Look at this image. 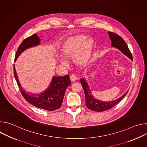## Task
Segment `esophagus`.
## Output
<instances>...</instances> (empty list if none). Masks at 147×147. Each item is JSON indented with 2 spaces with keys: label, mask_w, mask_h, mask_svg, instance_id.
Returning <instances> with one entry per match:
<instances>
[{
  "label": "esophagus",
  "mask_w": 147,
  "mask_h": 147,
  "mask_svg": "<svg viewBox=\"0 0 147 147\" xmlns=\"http://www.w3.org/2000/svg\"><path fill=\"white\" fill-rule=\"evenodd\" d=\"M70 80L71 82H75L77 80V77L74 74H71L70 77Z\"/></svg>",
  "instance_id": "obj_1"
}]
</instances>
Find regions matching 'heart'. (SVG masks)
<instances>
[{
  "label": "heart",
  "instance_id": "b5f03b06",
  "mask_svg": "<svg viewBox=\"0 0 147 147\" xmlns=\"http://www.w3.org/2000/svg\"><path fill=\"white\" fill-rule=\"evenodd\" d=\"M94 42L91 38H87L84 35H77L68 38L61 47V53L67 58H73L78 65H86L90 61ZM61 63L65 66L68 62L63 58L60 57Z\"/></svg>",
  "mask_w": 147,
  "mask_h": 147
}]
</instances>
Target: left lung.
Listing matches in <instances>:
<instances>
[{
  "label": "left lung",
  "instance_id": "left-lung-1",
  "mask_svg": "<svg viewBox=\"0 0 147 147\" xmlns=\"http://www.w3.org/2000/svg\"><path fill=\"white\" fill-rule=\"evenodd\" d=\"M108 34L109 35V37L112 41V46L119 49L124 55H126L130 59L133 60L132 54L130 49H129L126 43H125V41L124 40V39L120 36H119V35H117L115 32L109 31ZM80 82L82 86V88L84 89V92H85L86 106L89 109L93 111L100 112L108 111L112 108L125 95H126L127 93L128 92L127 91L126 93L124 94L123 96H121L120 98H119L117 100H115L114 101H111L109 102H105L100 101L94 98V97L91 95L90 90L85 79L81 78L80 80Z\"/></svg>",
  "mask_w": 147,
  "mask_h": 147
}]
</instances>
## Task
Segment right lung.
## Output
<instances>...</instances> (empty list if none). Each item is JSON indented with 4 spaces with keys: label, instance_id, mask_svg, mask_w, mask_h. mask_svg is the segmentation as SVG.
I'll list each match as a JSON object with an SVG mask.
<instances>
[{
    "label": "right lung",
    "instance_id": "add662e5",
    "mask_svg": "<svg viewBox=\"0 0 147 147\" xmlns=\"http://www.w3.org/2000/svg\"><path fill=\"white\" fill-rule=\"evenodd\" d=\"M39 43L40 39L36 34L26 38L18 48L14 61L16 60L18 56L25 49L39 45ZM14 75L21 93L24 99L35 107L48 111H53L61 107L65 91L71 84L70 77L68 75L62 77H54L52 78L49 87L45 92L35 95L26 92L21 87L14 65Z\"/></svg>",
    "mask_w": 147,
    "mask_h": 147
}]
</instances>
